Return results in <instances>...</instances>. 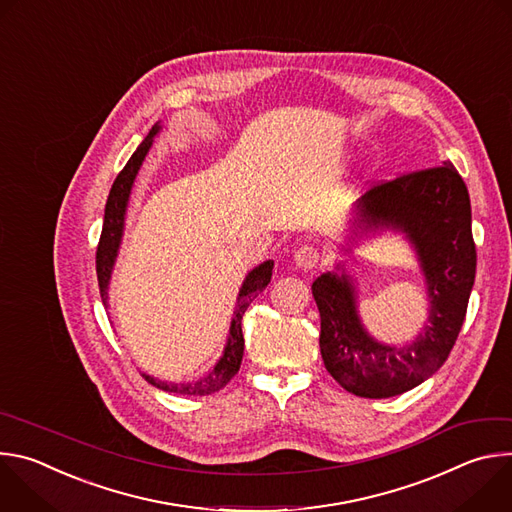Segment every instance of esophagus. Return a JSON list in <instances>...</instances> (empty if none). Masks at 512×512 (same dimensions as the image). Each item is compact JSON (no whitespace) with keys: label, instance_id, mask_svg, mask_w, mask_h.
I'll return each instance as SVG.
<instances>
[{"label":"esophagus","instance_id":"esophagus-1","mask_svg":"<svg viewBox=\"0 0 512 512\" xmlns=\"http://www.w3.org/2000/svg\"><path fill=\"white\" fill-rule=\"evenodd\" d=\"M320 259H322V253H320V249L314 247V245H302V247H298V251H296V255H294L296 265H298L300 269H304V271H310V269L318 267V265H320Z\"/></svg>","mask_w":512,"mask_h":512}]
</instances>
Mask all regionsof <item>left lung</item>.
Returning a JSON list of instances; mask_svg holds the SVG:
<instances>
[{"label": "left lung", "instance_id": "8db88e82", "mask_svg": "<svg viewBox=\"0 0 512 512\" xmlns=\"http://www.w3.org/2000/svg\"><path fill=\"white\" fill-rule=\"evenodd\" d=\"M362 216L413 241L429 285V326L407 348L383 346L362 330L346 275L324 273L312 294L326 371L358 397L387 399L429 379L458 340L476 275L470 196L458 170L444 162L377 182L362 198Z\"/></svg>", "mask_w": 512, "mask_h": 512}]
</instances>
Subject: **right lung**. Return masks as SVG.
<instances>
[{
  "label": "right lung",
  "instance_id": "add662e5",
  "mask_svg": "<svg viewBox=\"0 0 512 512\" xmlns=\"http://www.w3.org/2000/svg\"><path fill=\"white\" fill-rule=\"evenodd\" d=\"M158 131H160V125L156 123L150 129L148 137H145L139 148L133 152V156L129 158L125 168L117 174V178L111 186L107 204H105V221H103V231H101V239L97 245V279H99L101 300H103L105 308H107V285H109L113 261H115V255L119 249L121 233H123V216H125L129 192H131L133 180L137 176V170H139L145 154H148V150L152 148L154 135ZM271 273H273V261H265L263 265L255 267L247 275V279L239 291V300H237L235 318L231 324V334H229L225 354L206 377H202L194 383H162V381L152 379L150 375H143L145 381L166 393H176V395H212L216 391H221L225 385H229V381L239 373L241 360H243V348H245L243 326H241L243 314H245L247 306L257 298V294H261V291L267 287V283L271 281Z\"/></svg>",
  "mask_w": 512,
  "mask_h": 512
}]
</instances>
